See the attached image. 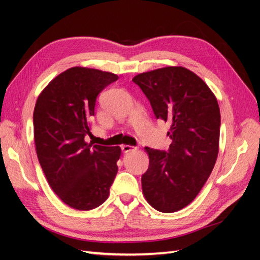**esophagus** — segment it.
I'll return each instance as SVG.
<instances>
[{
	"instance_id": "obj_1",
	"label": "esophagus",
	"mask_w": 260,
	"mask_h": 260,
	"mask_svg": "<svg viewBox=\"0 0 260 260\" xmlns=\"http://www.w3.org/2000/svg\"><path fill=\"white\" fill-rule=\"evenodd\" d=\"M135 148H136V147H133V146H131V145H122V146H121V149H122L123 153L131 152V151H133V149H135Z\"/></svg>"
}]
</instances>
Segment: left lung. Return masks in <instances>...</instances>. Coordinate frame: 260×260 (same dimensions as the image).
<instances>
[{
	"label": "left lung",
	"instance_id": "8db88e82",
	"mask_svg": "<svg viewBox=\"0 0 260 260\" xmlns=\"http://www.w3.org/2000/svg\"><path fill=\"white\" fill-rule=\"evenodd\" d=\"M132 81L148 99L157 119L170 123L167 152L145 147L149 166L142 176L147 203L161 212L190 204L217 160L220 109L215 94L191 70L169 66L140 74Z\"/></svg>",
	"mask_w": 260,
	"mask_h": 260
}]
</instances>
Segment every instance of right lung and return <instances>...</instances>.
I'll return each mask as SVG.
<instances>
[{
  "label": "right lung",
  "instance_id": "add662e5",
  "mask_svg": "<svg viewBox=\"0 0 260 260\" xmlns=\"http://www.w3.org/2000/svg\"><path fill=\"white\" fill-rule=\"evenodd\" d=\"M118 76L99 69L65 70L40 93L34 112L35 144L46 180L69 207L103 204L117 175L119 146L86 143L96 98Z\"/></svg>",
  "mask_w": 260,
  "mask_h": 260
}]
</instances>
